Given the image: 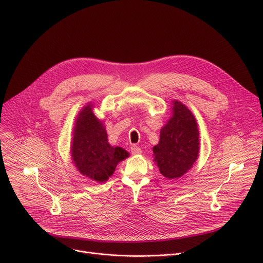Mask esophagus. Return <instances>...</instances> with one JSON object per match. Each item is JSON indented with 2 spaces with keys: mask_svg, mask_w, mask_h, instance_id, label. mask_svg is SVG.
I'll use <instances>...</instances> for the list:
<instances>
[{
  "mask_svg": "<svg viewBox=\"0 0 263 263\" xmlns=\"http://www.w3.org/2000/svg\"><path fill=\"white\" fill-rule=\"evenodd\" d=\"M131 153H132L133 155H140L142 152H141V148H140L139 146H137V145H132V146H131Z\"/></svg>",
  "mask_w": 263,
  "mask_h": 263,
  "instance_id": "obj_1",
  "label": "esophagus"
}]
</instances>
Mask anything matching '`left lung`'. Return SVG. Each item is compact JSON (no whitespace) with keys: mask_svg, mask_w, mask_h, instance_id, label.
Segmentation results:
<instances>
[{"mask_svg":"<svg viewBox=\"0 0 263 263\" xmlns=\"http://www.w3.org/2000/svg\"><path fill=\"white\" fill-rule=\"evenodd\" d=\"M171 103V116L160 130L153 155L162 176L177 180L192 168L199 156V131L194 115L185 104L178 100Z\"/></svg>","mask_w":263,"mask_h":263,"instance_id":"obj_1","label":"left lung"}]
</instances>
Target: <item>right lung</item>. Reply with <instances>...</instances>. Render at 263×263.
Returning <instances> with one entry per match:
<instances>
[{"label":"right lung","instance_id":"right-lung-1","mask_svg":"<svg viewBox=\"0 0 263 263\" xmlns=\"http://www.w3.org/2000/svg\"><path fill=\"white\" fill-rule=\"evenodd\" d=\"M93 108L90 102L77 115L70 153L72 162L82 176L104 183L112 176L117 165L129 157V153L109 144L105 126Z\"/></svg>","mask_w":263,"mask_h":263}]
</instances>
